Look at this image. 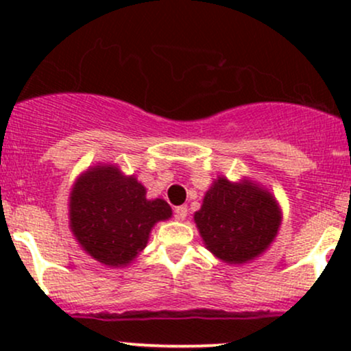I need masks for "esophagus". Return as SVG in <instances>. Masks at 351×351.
Returning a JSON list of instances; mask_svg holds the SVG:
<instances>
[{
    "instance_id": "1",
    "label": "esophagus",
    "mask_w": 351,
    "mask_h": 351,
    "mask_svg": "<svg viewBox=\"0 0 351 351\" xmlns=\"http://www.w3.org/2000/svg\"><path fill=\"white\" fill-rule=\"evenodd\" d=\"M186 216H188V206H186V204H181V206L175 208V217H176V219L183 221Z\"/></svg>"
}]
</instances>
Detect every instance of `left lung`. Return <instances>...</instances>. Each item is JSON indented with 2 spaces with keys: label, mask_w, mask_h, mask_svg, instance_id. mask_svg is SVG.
I'll return each instance as SVG.
<instances>
[{
  "label": "left lung",
  "mask_w": 351,
  "mask_h": 351,
  "mask_svg": "<svg viewBox=\"0 0 351 351\" xmlns=\"http://www.w3.org/2000/svg\"><path fill=\"white\" fill-rule=\"evenodd\" d=\"M195 223L216 257L243 264L269 247L279 229L280 211L276 199L256 184L217 178L195 213Z\"/></svg>",
  "instance_id": "obj_1"
}]
</instances>
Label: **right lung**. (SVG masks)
<instances>
[{
  "mask_svg": "<svg viewBox=\"0 0 351 351\" xmlns=\"http://www.w3.org/2000/svg\"><path fill=\"white\" fill-rule=\"evenodd\" d=\"M143 184L115 167L84 173L71 193V229L99 263L125 265L145 249L156 221L168 219L163 199H147Z\"/></svg>",
  "mask_w": 351,
  "mask_h": 351,
  "instance_id": "add662e5",
  "label": "right lung"
}]
</instances>
